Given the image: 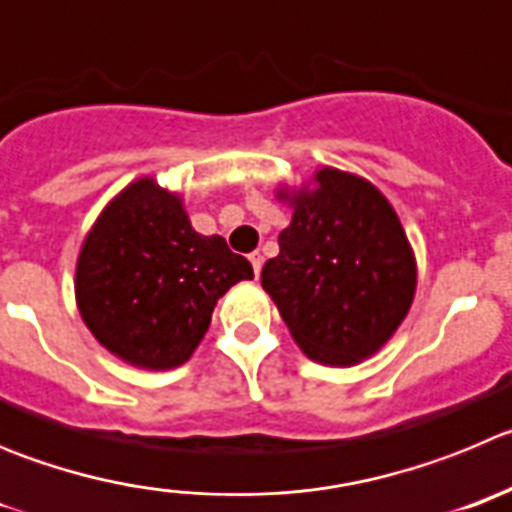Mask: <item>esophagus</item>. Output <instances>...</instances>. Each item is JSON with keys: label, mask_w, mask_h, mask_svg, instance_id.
<instances>
[{"label": "esophagus", "mask_w": 512, "mask_h": 512, "mask_svg": "<svg viewBox=\"0 0 512 512\" xmlns=\"http://www.w3.org/2000/svg\"><path fill=\"white\" fill-rule=\"evenodd\" d=\"M250 262H252V270H255V275H260V270H262V255H260V252H252Z\"/></svg>", "instance_id": "34e87169"}]
</instances>
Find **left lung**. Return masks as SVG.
<instances>
[{"label":"left lung","instance_id":"obj_1","mask_svg":"<svg viewBox=\"0 0 512 512\" xmlns=\"http://www.w3.org/2000/svg\"><path fill=\"white\" fill-rule=\"evenodd\" d=\"M275 193L293 216L278 237L280 255L262 267V288L306 357L359 365L390 342L416 296L403 224L380 188L329 165Z\"/></svg>","mask_w":512,"mask_h":512}]
</instances>
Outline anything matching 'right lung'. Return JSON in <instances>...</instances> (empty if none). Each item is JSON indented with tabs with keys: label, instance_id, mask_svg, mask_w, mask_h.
Masks as SVG:
<instances>
[{
	"label": "right lung",
	"instance_id": "1",
	"mask_svg": "<svg viewBox=\"0 0 512 512\" xmlns=\"http://www.w3.org/2000/svg\"><path fill=\"white\" fill-rule=\"evenodd\" d=\"M252 265L204 237L178 191L142 176L109 201L76 260V306L101 347L140 370H173L209 331L216 301Z\"/></svg>",
	"mask_w": 512,
	"mask_h": 512
}]
</instances>
